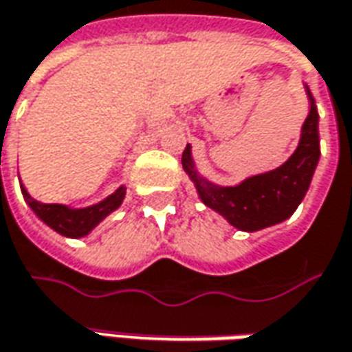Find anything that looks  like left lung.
Wrapping results in <instances>:
<instances>
[{
  "instance_id": "left-lung-1",
  "label": "left lung",
  "mask_w": 352,
  "mask_h": 352,
  "mask_svg": "<svg viewBox=\"0 0 352 352\" xmlns=\"http://www.w3.org/2000/svg\"><path fill=\"white\" fill-rule=\"evenodd\" d=\"M306 91L309 97V115L302 126L296 152L286 164L269 173L249 177L236 187H218L197 173L188 144L183 152V169L195 183L200 200L208 208L222 214L237 230L257 232L285 222L308 192L316 165L320 162V115L308 87Z\"/></svg>"
}]
</instances>
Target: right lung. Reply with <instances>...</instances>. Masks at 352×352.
Returning <instances> with one entry per match:
<instances>
[{
  "instance_id": "obj_1",
  "label": "right lung",
  "mask_w": 352,
  "mask_h": 352,
  "mask_svg": "<svg viewBox=\"0 0 352 352\" xmlns=\"http://www.w3.org/2000/svg\"><path fill=\"white\" fill-rule=\"evenodd\" d=\"M21 190H23V197L27 200V204L32 208V212L36 214L44 224H48L54 232L66 237L87 236L95 226L122 204V199L126 195V188L118 187L111 197H107L93 206L67 208L64 204H44V202L34 200L23 185H21Z\"/></svg>"
}]
</instances>
